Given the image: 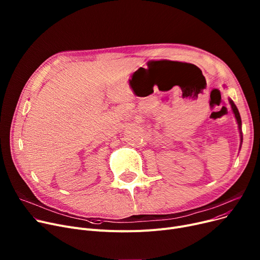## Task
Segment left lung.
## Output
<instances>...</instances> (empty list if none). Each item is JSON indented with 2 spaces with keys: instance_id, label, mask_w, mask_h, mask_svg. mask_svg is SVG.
<instances>
[{
  "instance_id": "1",
  "label": "left lung",
  "mask_w": 260,
  "mask_h": 260,
  "mask_svg": "<svg viewBox=\"0 0 260 260\" xmlns=\"http://www.w3.org/2000/svg\"><path fill=\"white\" fill-rule=\"evenodd\" d=\"M229 102H230L231 108H232V110H233V112H234V115H235V118H236V120H237L238 129H239V133H240V141L242 142V132H241V118H240V114H239V112H238V109H237L236 105L234 104V102H233L231 99H229Z\"/></svg>"
}]
</instances>
